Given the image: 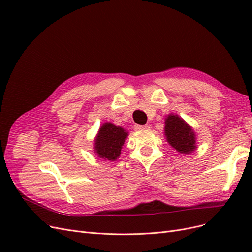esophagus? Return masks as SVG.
I'll return each instance as SVG.
<instances>
[{
	"instance_id": "esophagus-1",
	"label": "esophagus",
	"mask_w": 252,
	"mask_h": 252,
	"mask_svg": "<svg viewBox=\"0 0 252 252\" xmlns=\"http://www.w3.org/2000/svg\"><path fill=\"white\" fill-rule=\"evenodd\" d=\"M134 129H135V130H139V131L147 130V129H149V126L148 125H139V124H136V125H134Z\"/></svg>"
}]
</instances>
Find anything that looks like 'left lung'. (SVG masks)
Wrapping results in <instances>:
<instances>
[{"label": "left lung", "mask_w": 252, "mask_h": 252, "mask_svg": "<svg viewBox=\"0 0 252 252\" xmlns=\"http://www.w3.org/2000/svg\"><path fill=\"white\" fill-rule=\"evenodd\" d=\"M165 136L167 142L181 154H190L196 149L193 129L178 114H168L165 119Z\"/></svg>", "instance_id": "obj_1"}]
</instances>
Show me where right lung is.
Segmentation results:
<instances>
[{
	"label": "right lung",
	"mask_w": 252,
	"mask_h": 252,
	"mask_svg": "<svg viewBox=\"0 0 252 252\" xmlns=\"http://www.w3.org/2000/svg\"><path fill=\"white\" fill-rule=\"evenodd\" d=\"M128 136L124 128L112 123H104L94 140V152L101 158L116 161L121 155V149Z\"/></svg>",
	"instance_id": "right-lung-1"
}]
</instances>
